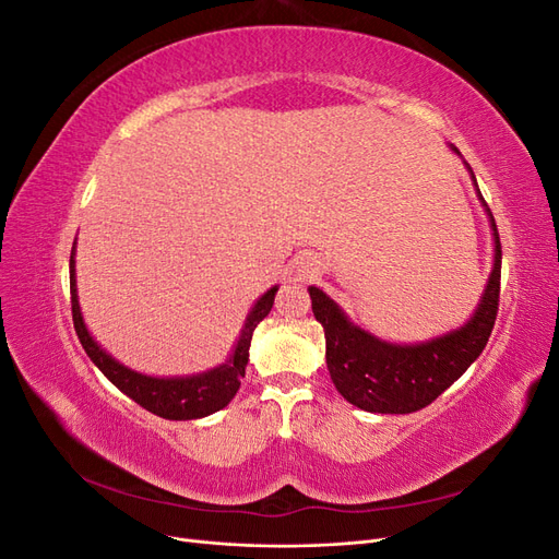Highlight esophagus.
I'll return each mask as SVG.
<instances>
[{"mask_svg":"<svg viewBox=\"0 0 559 559\" xmlns=\"http://www.w3.org/2000/svg\"><path fill=\"white\" fill-rule=\"evenodd\" d=\"M317 270H319L317 261H302V265H300V273H306V275H314Z\"/></svg>","mask_w":559,"mask_h":559,"instance_id":"1","label":"esophagus"}]
</instances>
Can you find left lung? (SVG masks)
Returning a JSON list of instances; mask_svg holds the SVG:
<instances>
[{
  "label": "left lung",
  "mask_w": 559,
  "mask_h": 559,
  "mask_svg": "<svg viewBox=\"0 0 559 559\" xmlns=\"http://www.w3.org/2000/svg\"><path fill=\"white\" fill-rule=\"evenodd\" d=\"M450 148L462 158L460 148L452 144ZM464 165L487 212L489 228H492L495 261L478 308L462 326L425 343H389L354 324L345 310L319 286H308L312 312L324 326L331 380L345 401L366 413L405 415L427 408L480 357L487 337L495 329L499 310L501 242L495 216L480 195L476 175L466 160Z\"/></svg>",
  "instance_id": "obj_1"
}]
</instances>
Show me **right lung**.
Returning <instances> with one entry per match:
<instances>
[{
	"mask_svg": "<svg viewBox=\"0 0 559 559\" xmlns=\"http://www.w3.org/2000/svg\"><path fill=\"white\" fill-rule=\"evenodd\" d=\"M76 240L72 247L70 257V289H72V317H74V329L79 341L86 349L91 361L103 370L105 378L121 389L126 396H130L134 403H140L142 408L154 413L165 419H200L207 417L216 411L226 408L238 394L240 380L245 378V368L249 361V345L253 329L259 326L273 308L275 294L280 286H270V289L253 302L249 310L245 326L240 331V337L235 341L230 357L210 370H202L195 376H175V378H156L140 373V370H132L126 364L114 359L111 354L99 345L93 333L88 331L86 321H83L81 306H79V292H76Z\"/></svg>",
	"mask_w": 559,
	"mask_h": 559,
	"instance_id": "obj_1",
	"label": "right lung"
}]
</instances>
